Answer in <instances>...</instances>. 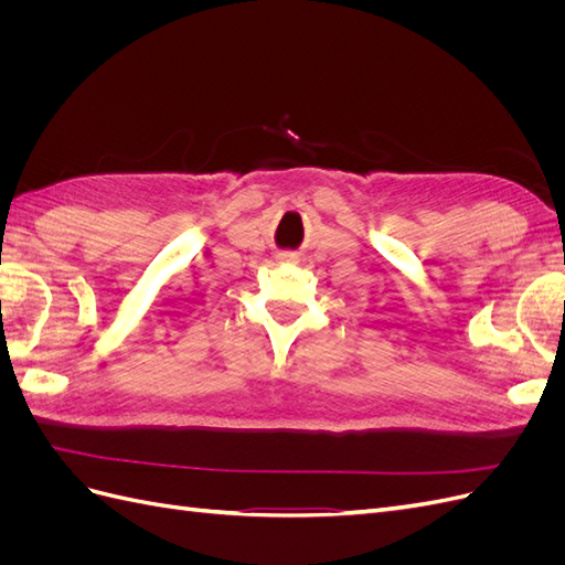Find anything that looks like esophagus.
Returning <instances> with one entry per match:
<instances>
[{"label": "esophagus", "mask_w": 565, "mask_h": 565, "mask_svg": "<svg viewBox=\"0 0 565 565\" xmlns=\"http://www.w3.org/2000/svg\"><path fill=\"white\" fill-rule=\"evenodd\" d=\"M278 259H282V262H297V254L295 252H280Z\"/></svg>", "instance_id": "obj_1"}]
</instances>
